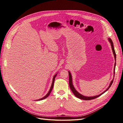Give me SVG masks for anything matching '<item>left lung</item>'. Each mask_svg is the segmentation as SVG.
Returning <instances> with one entry per match:
<instances>
[{
	"mask_svg": "<svg viewBox=\"0 0 123 123\" xmlns=\"http://www.w3.org/2000/svg\"><path fill=\"white\" fill-rule=\"evenodd\" d=\"M108 40L109 41V42H110L111 43V47H112V49L113 50V54H114V57H115V61H116V53H115V49H114V45H113V42L112 41V40H111V38H108ZM115 66H116V62L115 63V66H114V76H115ZM68 73H69V87L71 89V91H72V92L73 93L74 95L76 97L80 99H82V100H93V99H94L98 97H99L100 96H101V95H102L103 94H104L105 92H106L107 90L110 88V87L112 84V83L113 82V80H114V78L112 80V81L111 82L110 84L109 85V86L108 87V88L105 90V91L104 92H103L102 94L99 95H97V96H93V97H86V96H83L81 94H80L78 92H77L76 89H75V88L73 86V85L72 84V76H71V74L70 72L69 71H68Z\"/></svg>",
	"mask_w": 123,
	"mask_h": 123,
	"instance_id": "left-lung-1",
	"label": "left lung"
}]
</instances>
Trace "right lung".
<instances>
[{
    "instance_id": "1",
    "label": "right lung",
    "mask_w": 123,
    "mask_h": 123,
    "mask_svg": "<svg viewBox=\"0 0 123 123\" xmlns=\"http://www.w3.org/2000/svg\"><path fill=\"white\" fill-rule=\"evenodd\" d=\"M57 74V73L56 74H55V75L54 76V77H53V81H52V85H51V88H50V90H49V91L48 93L46 94V95H45V96L44 97H43V98H41V99H40L37 100L36 101H40V100H43V99H46L47 97H48V96L50 95V93H51V91H52V89H53V86H54V81H55V77H56V76Z\"/></svg>"
}]
</instances>
